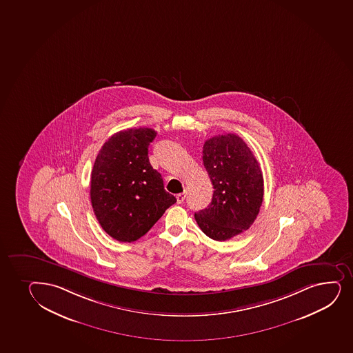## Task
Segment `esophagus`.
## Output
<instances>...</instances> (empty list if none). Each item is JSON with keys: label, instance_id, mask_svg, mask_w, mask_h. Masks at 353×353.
Here are the masks:
<instances>
[{"label": "esophagus", "instance_id": "esophagus-1", "mask_svg": "<svg viewBox=\"0 0 353 353\" xmlns=\"http://www.w3.org/2000/svg\"><path fill=\"white\" fill-rule=\"evenodd\" d=\"M186 192H182V194H179L176 196V199H177V203L179 204H182L184 201H185Z\"/></svg>", "mask_w": 353, "mask_h": 353}]
</instances>
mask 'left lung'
I'll use <instances>...</instances> for the list:
<instances>
[{"label": "left lung", "mask_w": 353, "mask_h": 353, "mask_svg": "<svg viewBox=\"0 0 353 353\" xmlns=\"http://www.w3.org/2000/svg\"><path fill=\"white\" fill-rule=\"evenodd\" d=\"M203 163L214 194L194 219L208 237L224 242L248 230L257 218L264 194L263 174L248 144L234 134L208 139Z\"/></svg>", "instance_id": "1"}]
</instances>
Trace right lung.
<instances>
[{
	"instance_id": "1",
	"label": "right lung",
	"mask_w": 353,
	"mask_h": 353,
	"mask_svg": "<svg viewBox=\"0 0 353 353\" xmlns=\"http://www.w3.org/2000/svg\"><path fill=\"white\" fill-rule=\"evenodd\" d=\"M150 128L127 129L111 136L96 157L90 199L99 225L119 242H135L176 203L164 190L162 176L151 167Z\"/></svg>"
}]
</instances>
